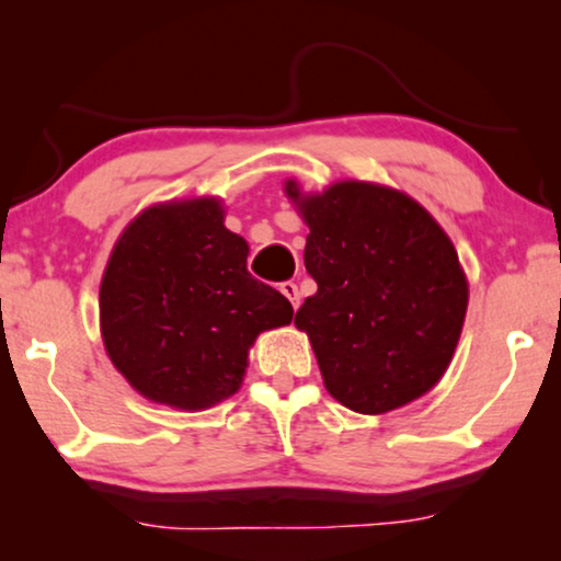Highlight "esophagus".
Listing matches in <instances>:
<instances>
[{"label": "esophagus", "mask_w": 561, "mask_h": 561, "mask_svg": "<svg viewBox=\"0 0 561 561\" xmlns=\"http://www.w3.org/2000/svg\"><path fill=\"white\" fill-rule=\"evenodd\" d=\"M280 294L288 298L294 309H298V304H301V294H298V286H296L294 280H283L280 283Z\"/></svg>", "instance_id": "34e87169"}]
</instances>
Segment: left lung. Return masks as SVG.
I'll use <instances>...</instances> for the list:
<instances>
[{
    "instance_id": "8db88e82",
    "label": "left lung",
    "mask_w": 561,
    "mask_h": 561,
    "mask_svg": "<svg viewBox=\"0 0 561 561\" xmlns=\"http://www.w3.org/2000/svg\"><path fill=\"white\" fill-rule=\"evenodd\" d=\"M301 206L317 294L296 311L329 393L386 413L436 386L455 355L467 280L442 227L401 191L344 181Z\"/></svg>"
}]
</instances>
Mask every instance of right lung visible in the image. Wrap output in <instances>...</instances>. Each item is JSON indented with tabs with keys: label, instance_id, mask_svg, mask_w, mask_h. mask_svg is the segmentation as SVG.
Segmentation results:
<instances>
[{
	"label": "right lung",
	"instance_id": "right-lung-1",
	"mask_svg": "<svg viewBox=\"0 0 561 561\" xmlns=\"http://www.w3.org/2000/svg\"><path fill=\"white\" fill-rule=\"evenodd\" d=\"M99 311L114 367L145 398L186 411L232 396L255 336L294 317L250 275L248 242L217 198L142 211L112 252Z\"/></svg>",
	"mask_w": 561,
	"mask_h": 561
}]
</instances>
